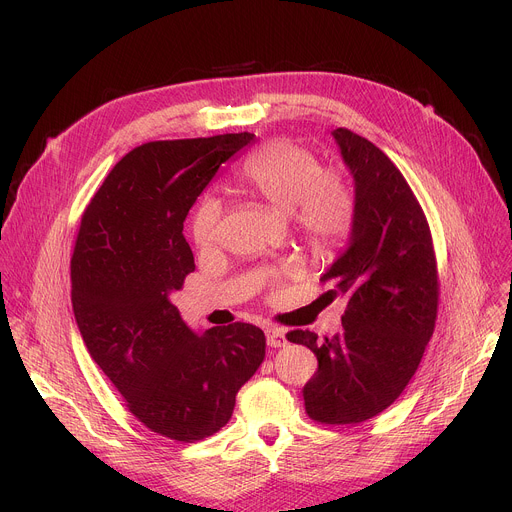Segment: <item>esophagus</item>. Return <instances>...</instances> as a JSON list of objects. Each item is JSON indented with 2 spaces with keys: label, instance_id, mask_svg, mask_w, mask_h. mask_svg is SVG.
Segmentation results:
<instances>
[{
  "label": "esophagus",
  "instance_id": "obj_1",
  "mask_svg": "<svg viewBox=\"0 0 512 512\" xmlns=\"http://www.w3.org/2000/svg\"><path fill=\"white\" fill-rule=\"evenodd\" d=\"M265 336H267V344H269L271 348H281V346L287 344L285 332H283L281 328H267V330H265Z\"/></svg>",
  "mask_w": 512,
  "mask_h": 512
}]
</instances>
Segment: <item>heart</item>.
I'll return each instance as SVG.
<instances>
[{
    "mask_svg": "<svg viewBox=\"0 0 512 512\" xmlns=\"http://www.w3.org/2000/svg\"><path fill=\"white\" fill-rule=\"evenodd\" d=\"M239 186L289 214L298 235L318 253L346 239L354 223V194L336 168H322L318 158L291 139L267 141L239 170ZM223 206L206 196L194 210L192 235L198 247L218 241Z\"/></svg>",
    "mask_w": 512,
    "mask_h": 512,
    "instance_id": "1",
    "label": "heart"
}]
</instances>
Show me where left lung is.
<instances>
[{
    "mask_svg": "<svg viewBox=\"0 0 512 512\" xmlns=\"http://www.w3.org/2000/svg\"><path fill=\"white\" fill-rule=\"evenodd\" d=\"M354 180V223L344 253L320 277L348 298L342 330L308 346L318 371L304 387L306 413L346 425L385 411L415 375L437 318V265L427 218L399 168L350 129L332 131Z\"/></svg>",
    "mask_w": 512,
    "mask_h": 512,
    "instance_id": "obj_1",
    "label": "left lung"
}]
</instances>
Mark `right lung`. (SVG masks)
<instances>
[{"instance_id":"1","label":"right lung","mask_w":512,"mask_h":512,"mask_svg":"<svg viewBox=\"0 0 512 512\" xmlns=\"http://www.w3.org/2000/svg\"><path fill=\"white\" fill-rule=\"evenodd\" d=\"M253 139L245 131L131 150L89 202L70 259L89 354L145 427L184 444L229 423L265 358L261 328L235 322L196 334L170 302L194 271L188 210Z\"/></svg>"}]
</instances>
